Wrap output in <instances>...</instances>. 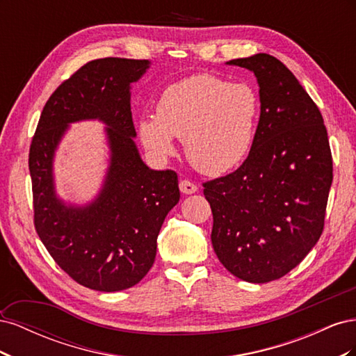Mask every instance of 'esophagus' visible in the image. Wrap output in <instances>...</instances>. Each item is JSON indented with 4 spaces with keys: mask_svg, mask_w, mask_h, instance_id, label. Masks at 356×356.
Wrapping results in <instances>:
<instances>
[{
    "mask_svg": "<svg viewBox=\"0 0 356 356\" xmlns=\"http://www.w3.org/2000/svg\"><path fill=\"white\" fill-rule=\"evenodd\" d=\"M179 190L181 193H184V195H193V193L197 191V186L193 184V182L188 179H182L179 182Z\"/></svg>",
    "mask_w": 356,
    "mask_h": 356,
    "instance_id": "esophagus-1",
    "label": "esophagus"
}]
</instances>
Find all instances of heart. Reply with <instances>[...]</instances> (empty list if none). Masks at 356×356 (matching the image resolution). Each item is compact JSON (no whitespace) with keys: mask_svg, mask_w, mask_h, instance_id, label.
I'll return each instance as SVG.
<instances>
[{"mask_svg":"<svg viewBox=\"0 0 356 356\" xmlns=\"http://www.w3.org/2000/svg\"><path fill=\"white\" fill-rule=\"evenodd\" d=\"M258 120V96L242 83L195 74L161 93L156 118L138 124L139 138L159 157L174 154L184 139L190 163L209 177L227 174L250 154Z\"/></svg>","mask_w":356,"mask_h":356,"instance_id":"1","label":"heart"}]
</instances>
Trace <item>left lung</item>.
Instances as JSON below:
<instances>
[{"mask_svg":"<svg viewBox=\"0 0 356 356\" xmlns=\"http://www.w3.org/2000/svg\"><path fill=\"white\" fill-rule=\"evenodd\" d=\"M225 63L254 72L261 106L242 166L203 184L211 241L232 275L264 284L293 270L321 238L331 149L318 106L281 60L257 53Z\"/></svg>","mask_w":356,"mask_h":356,"instance_id":"obj_1","label":"left lung"}]
</instances>
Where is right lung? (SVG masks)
Returning <instances> with one entry per match:
<instances>
[{"label": "right lung", "mask_w": 356, "mask_h": 356, "mask_svg": "<svg viewBox=\"0 0 356 356\" xmlns=\"http://www.w3.org/2000/svg\"><path fill=\"white\" fill-rule=\"evenodd\" d=\"M149 65L122 58L86 63L49 98L29 149L41 242L75 282L104 293L131 288L148 273L161 224L179 200L178 175L149 169L134 139L131 88ZM86 120L107 126L111 157L99 195L77 205L57 196L52 163L69 124Z\"/></svg>", "instance_id": "add662e5"}]
</instances>
